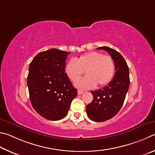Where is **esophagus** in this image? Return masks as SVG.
Segmentation results:
<instances>
[{
  "label": "esophagus",
  "mask_w": 155,
  "mask_h": 155,
  "mask_svg": "<svg viewBox=\"0 0 155 155\" xmlns=\"http://www.w3.org/2000/svg\"><path fill=\"white\" fill-rule=\"evenodd\" d=\"M83 93H84V91H82V90H78V94H79V95H80V94H82Z\"/></svg>",
  "instance_id": "34e87169"
}]
</instances>
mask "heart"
Wrapping results in <instances>:
<instances>
[{
  "instance_id": "b5f03b06",
  "label": "heart",
  "mask_w": 155,
  "mask_h": 155,
  "mask_svg": "<svg viewBox=\"0 0 155 155\" xmlns=\"http://www.w3.org/2000/svg\"><path fill=\"white\" fill-rule=\"evenodd\" d=\"M86 71L87 77L78 81L75 86L80 88H92L97 84L104 86L112 81L114 75L115 64L110 56L98 51H90L77 59H71L64 67L65 74L75 82Z\"/></svg>"
}]
</instances>
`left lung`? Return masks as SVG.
<instances>
[{"mask_svg": "<svg viewBox=\"0 0 155 155\" xmlns=\"http://www.w3.org/2000/svg\"><path fill=\"white\" fill-rule=\"evenodd\" d=\"M98 50L107 51L115 64V75L104 88L91 91L93 99L86 105V113L91 120L104 122L114 117L120 110L129 88V71L125 60L114 49L100 47Z\"/></svg>", "mask_w": 155, "mask_h": 155, "instance_id": "obj_1", "label": "left lung"}]
</instances>
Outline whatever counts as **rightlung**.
<instances>
[{
  "mask_svg": "<svg viewBox=\"0 0 155 155\" xmlns=\"http://www.w3.org/2000/svg\"><path fill=\"white\" fill-rule=\"evenodd\" d=\"M69 54L50 49L37 54L29 64L27 85L30 100L35 110L48 120L63 118L78 94L64 72Z\"/></svg>",
  "mask_w": 155,
  "mask_h": 155,
  "instance_id": "right-lung-1",
  "label": "right lung"
}]
</instances>
